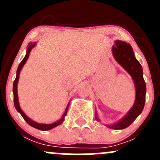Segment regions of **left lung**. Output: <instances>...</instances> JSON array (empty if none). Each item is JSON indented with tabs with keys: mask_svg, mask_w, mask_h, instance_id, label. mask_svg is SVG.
<instances>
[{
	"mask_svg": "<svg viewBox=\"0 0 160 160\" xmlns=\"http://www.w3.org/2000/svg\"><path fill=\"white\" fill-rule=\"evenodd\" d=\"M112 53L115 60L122 66L132 78L135 87V100L132 108L120 120L111 125H106L112 129H123L127 128L141 114L144 109L146 95V83L143 78L142 66L135 58L131 45L126 42L116 40L112 47ZM95 111V119L100 121Z\"/></svg>",
	"mask_w": 160,
	"mask_h": 160,
	"instance_id": "obj_1",
	"label": "left lung"
}]
</instances>
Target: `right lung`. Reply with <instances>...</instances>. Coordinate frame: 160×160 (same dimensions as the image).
I'll list each match as a JSON object with an SVG mask.
<instances>
[{"label": "right lung", "instance_id": "right-lung-1", "mask_svg": "<svg viewBox=\"0 0 160 160\" xmlns=\"http://www.w3.org/2000/svg\"><path fill=\"white\" fill-rule=\"evenodd\" d=\"M35 46H36V43H28V48H27V51H26V54H25V56L24 57L22 61L20 62L19 65L18 66L17 71H16V78L15 80H14V82H13V87H12V92H13L14 105H15V108H16V111L19 112L20 114L22 115V117H23L24 120L26 121L28 124L30 125V126H32V127H34V128H38V129L43 130V131H47V130L52 129V128L56 127L57 126H58V125L62 124V122H63L64 120H65V117L66 116V114H67L68 109V106H69V104L70 103L68 102V104L67 108H66L65 113H64V114L62 115V118L60 119V120H58V121H56V122H53V123H51V124L38 123V122H34V121L32 120V119H30V118H29V117H28L27 116H26V114H25V113L22 111V110L21 109V108H20L19 102V98H18V92H17V85H18V82H19L20 71H21V70L22 69L23 66L25 65V62H27V60H28V58L29 54H30L31 51H32V49L34 48V47H35Z\"/></svg>", "mask_w": 160, "mask_h": 160}]
</instances>
